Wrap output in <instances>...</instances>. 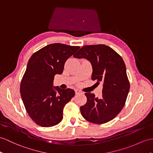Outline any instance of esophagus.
<instances>
[{
	"instance_id": "esophagus-1",
	"label": "esophagus",
	"mask_w": 153,
	"mask_h": 153,
	"mask_svg": "<svg viewBox=\"0 0 153 153\" xmlns=\"http://www.w3.org/2000/svg\"><path fill=\"white\" fill-rule=\"evenodd\" d=\"M81 93H82V91L80 90H79V89H75V94L76 95L79 94H81Z\"/></svg>"
}]
</instances>
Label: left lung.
Segmentation results:
<instances>
[{
    "label": "left lung",
    "mask_w": 153,
    "mask_h": 153,
    "mask_svg": "<svg viewBox=\"0 0 153 153\" xmlns=\"http://www.w3.org/2000/svg\"><path fill=\"white\" fill-rule=\"evenodd\" d=\"M73 56L90 62L93 68L91 79L103 84L100 98L95 97L94 94L85 93L87 102L80 107L82 115L96 124L112 120L124 107L130 89L123 59L105 45H85Z\"/></svg>",
    "instance_id": "1"
}]
</instances>
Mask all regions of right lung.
I'll use <instances>...</instances> for the list:
<instances>
[{
	"label": "right lung",
	"instance_id": "1",
	"mask_svg": "<svg viewBox=\"0 0 153 153\" xmlns=\"http://www.w3.org/2000/svg\"><path fill=\"white\" fill-rule=\"evenodd\" d=\"M80 47L53 43L33 53L22 79L20 93L29 116L37 125L50 127L63 119V110L74 96V91L53 87L56 74H61L64 64Z\"/></svg>",
	"mask_w": 153,
	"mask_h": 153
}]
</instances>
